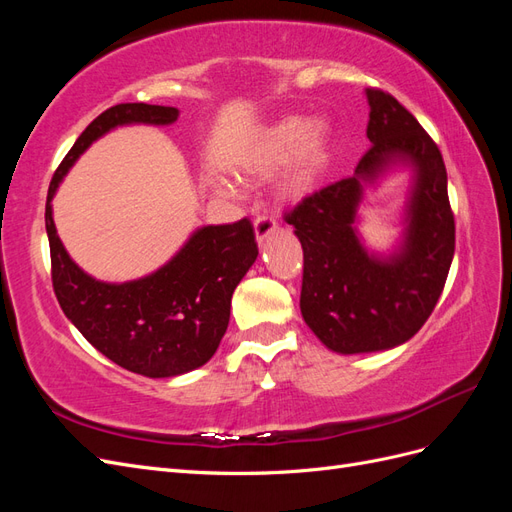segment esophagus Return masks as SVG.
<instances>
[{"label":"esophagus","instance_id":"obj_1","mask_svg":"<svg viewBox=\"0 0 512 512\" xmlns=\"http://www.w3.org/2000/svg\"><path fill=\"white\" fill-rule=\"evenodd\" d=\"M254 230H256V241L262 245L277 230V222L269 218V215H260V218L254 220Z\"/></svg>","mask_w":512,"mask_h":512}]
</instances>
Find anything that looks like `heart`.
<instances>
[{
    "label": "heart",
    "instance_id": "b5f03b06",
    "mask_svg": "<svg viewBox=\"0 0 512 512\" xmlns=\"http://www.w3.org/2000/svg\"><path fill=\"white\" fill-rule=\"evenodd\" d=\"M335 132L329 117L288 115L256 132L241 158L247 175L265 177L284 166L280 194L288 200H301L312 194L333 158ZM213 190L226 198H237L239 190L228 181H215Z\"/></svg>",
    "mask_w": 512,
    "mask_h": 512
}]
</instances>
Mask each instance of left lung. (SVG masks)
Returning <instances> with one entry per match:
<instances>
[{
	"mask_svg": "<svg viewBox=\"0 0 512 512\" xmlns=\"http://www.w3.org/2000/svg\"><path fill=\"white\" fill-rule=\"evenodd\" d=\"M371 147L354 175L294 207L286 222L303 247L301 314L331 352L363 354L406 344L436 307L455 254L442 153L404 106L365 89ZM408 169L402 235L371 251L358 232L364 190Z\"/></svg>",
	"mask_w": 512,
	"mask_h": 512,
	"instance_id": "left-lung-1",
	"label": "left lung"
}]
</instances>
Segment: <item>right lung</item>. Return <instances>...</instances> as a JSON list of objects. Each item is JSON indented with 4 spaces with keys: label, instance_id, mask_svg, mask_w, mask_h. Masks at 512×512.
<instances>
[{
    "label": "right lung",
    "instance_id": "obj_1",
    "mask_svg": "<svg viewBox=\"0 0 512 512\" xmlns=\"http://www.w3.org/2000/svg\"><path fill=\"white\" fill-rule=\"evenodd\" d=\"M179 108L117 104L76 138L49 185L46 235L53 288L66 318L119 367L147 378H175L203 367L218 350L230 320V299L256 262L252 222L200 226L162 267L128 282H102L83 271L61 243L53 198L68 170L98 138L123 126H170Z\"/></svg>",
    "mask_w": 512,
    "mask_h": 512
}]
</instances>
